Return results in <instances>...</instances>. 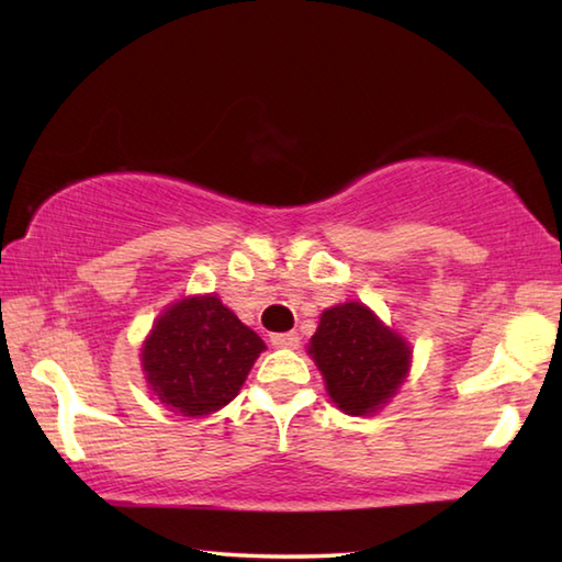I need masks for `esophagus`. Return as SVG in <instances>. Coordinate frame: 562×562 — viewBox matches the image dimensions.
I'll return each instance as SVG.
<instances>
[{
	"instance_id": "esophagus-1",
	"label": "esophagus",
	"mask_w": 562,
	"mask_h": 562,
	"mask_svg": "<svg viewBox=\"0 0 562 562\" xmlns=\"http://www.w3.org/2000/svg\"><path fill=\"white\" fill-rule=\"evenodd\" d=\"M272 345L278 349H294L300 345V337L294 331H284V335H272Z\"/></svg>"
}]
</instances>
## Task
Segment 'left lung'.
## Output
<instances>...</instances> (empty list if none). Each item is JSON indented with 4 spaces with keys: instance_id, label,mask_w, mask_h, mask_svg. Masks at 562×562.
I'll list each match as a JSON object with an SVG mask.
<instances>
[{
    "instance_id": "8db88e82",
    "label": "left lung",
    "mask_w": 562,
    "mask_h": 562,
    "mask_svg": "<svg viewBox=\"0 0 562 562\" xmlns=\"http://www.w3.org/2000/svg\"><path fill=\"white\" fill-rule=\"evenodd\" d=\"M307 355L325 379L331 402L349 416L382 412L412 369V345L355 300L322 312Z\"/></svg>"
}]
</instances>
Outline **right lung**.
<instances>
[{"label":"right lung","instance_id":"right-lung-1","mask_svg":"<svg viewBox=\"0 0 562 562\" xmlns=\"http://www.w3.org/2000/svg\"><path fill=\"white\" fill-rule=\"evenodd\" d=\"M265 341L217 294H190L160 312L140 345L144 379L168 412L201 418L240 394Z\"/></svg>","mask_w":562,"mask_h":562}]
</instances>
